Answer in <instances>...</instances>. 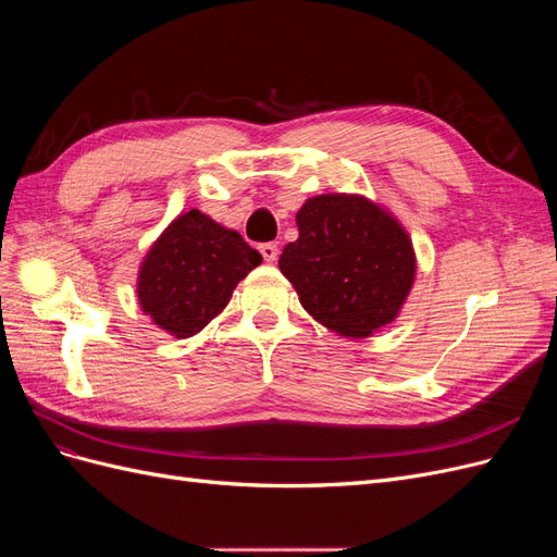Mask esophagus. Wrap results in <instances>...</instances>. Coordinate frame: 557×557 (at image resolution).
<instances>
[{
	"label": "esophagus",
	"instance_id": "obj_1",
	"mask_svg": "<svg viewBox=\"0 0 557 557\" xmlns=\"http://www.w3.org/2000/svg\"><path fill=\"white\" fill-rule=\"evenodd\" d=\"M258 250H260V256L264 258V262H274V260L278 258V246H276V244H272V242H264V244H260V246H258Z\"/></svg>",
	"mask_w": 557,
	"mask_h": 557
}]
</instances>
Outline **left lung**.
<instances>
[{"label": "left lung", "mask_w": 557, "mask_h": 557, "mask_svg": "<svg viewBox=\"0 0 557 557\" xmlns=\"http://www.w3.org/2000/svg\"><path fill=\"white\" fill-rule=\"evenodd\" d=\"M297 227L278 267L318 323L358 339L395 320L416 256L391 213L358 195H318L297 211Z\"/></svg>", "instance_id": "1"}]
</instances>
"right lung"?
<instances>
[{
	"instance_id": "right-lung-1",
	"label": "right lung",
	"mask_w": 557,
	"mask_h": 557,
	"mask_svg": "<svg viewBox=\"0 0 557 557\" xmlns=\"http://www.w3.org/2000/svg\"><path fill=\"white\" fill-rule=\"evenodd\" d=\"M260 262L239 232L193 209L148 250L139 269V305L156 325L185 339L227 307L237 283Z\"/></svg>"
}]
</instances>
